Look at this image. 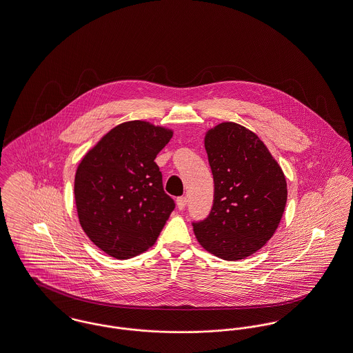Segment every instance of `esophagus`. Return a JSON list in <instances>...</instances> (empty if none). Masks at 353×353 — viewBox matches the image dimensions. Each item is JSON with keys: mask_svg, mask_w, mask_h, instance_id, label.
Returning a JSON list of instances; mask_svg holds the SVG:
<instances>
[{"mask_svg": "<svg viewBox=\"0 0 353 353\" xmlns=\"http://www.w3.org/2000/svg\"><path fill=\"white\" fill-rule=\"evenodd\" d=\"M176 204H177V208H179V210H183L184 208L187 207V197H184V196L179 197V199L176 200Z\"/></svg>", "mask_w": 353, "mask_h": 353, "instance_id": "34e87169", "label": "esophagus"}]
</instances>
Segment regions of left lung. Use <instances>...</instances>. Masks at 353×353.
I'll list each match as a JSON object with an SVG mask.
<instances>
[{
	"label": "left lung",
	"mask_w": 353,
	"mask_h": 353,
	"mask_svg": "<svg viewBox=\"0 0 353 353\" xmlns=\"http://www.w3.org/2000/svg\"><path fill=\"white\" fill-rule=\"evenodd\" d=\"M213 205L193 230L203 248L236 261L263 248L283 217L287 181L268 148L247 128L223 123L208 130Z\"/></svg>",
	"instance_id": "left-lung-1"
}]
</instances>
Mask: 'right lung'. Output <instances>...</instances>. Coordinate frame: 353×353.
Here are the masks:
<instances>
[{"instance_id": "add662e5", "label": "right lung", "mask_w": 353, "mask_h": 353, "mask_svg": "<svg viewBox=\"0 0 353 353\" xmlns=\"http://www.w3.org/2000/svg\"><path fill=\"white\" fill-rule=\"evenodd\" d=\"M173 132L146 121L117 125L77 168L74 199L86 236L126 260L150 248L174 209L154 163Z\"/></svg>"}]
</instances>
